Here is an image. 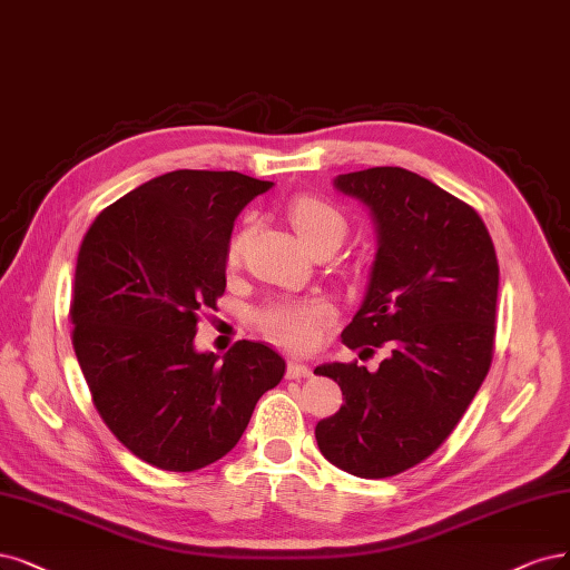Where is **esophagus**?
<instances>
[{
  "mask_svg": "<svg viewBox=\"0 0 570 570\" xmlns=\"http://www.w3.org/2000/svg\"><path fill=\"white\" fill-rule=\"evenodd\" d=\"M311 375V367L299 363V361H287V380H302V377H308Z\"/></svg>",
  "mask_w": 570,
  "mask_h": 570,
  "instance_id": "34e87169",
  "label": "esophagus"
}]
</instances>
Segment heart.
Returning a JSON list of instances; mask_svg holds the SVG:
<instances>
[{
  "mask_svg": "<svg viewBox=\"0 0 570 570\" xmlns=\"http://www.w3.org/2000/svg\"><path fill=\"white\" fill-rule=\"evenodd\" d=\"M289 222L299 233L304 245L311 249L325 240L337 243L346 230L344 214L318 195H294L287 205ZM245 233H235L226 247V262L238 264L243 254ZM335 321V308L325 299H297V302H278L262 311L259 323L266 335L287 348L308 351L316 346L325 332Z\"/></svg>",
  "mask_w": 570,
  "mask_h": 570,
  "instance_id": "heart-1",
  "label": "heart"
}]
</instances>
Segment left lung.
Masks as SVG:
<instances>
[{"label":"left lung","instance_id":"obj_1","mask_svg":"<svg viewBox=\"0 0 570 570\" xmlns=\"http://www.w3.org/2000/svg\"><path fill=\"white\" fill-rule=\"evenodd\" d=\"M335 186L370 207L380 233L342 342L389 356L377 372L356 361L316 367L344 396L316 441L344 472L386 479L436 453L474 401L493 363L500 266L479 212L415 171L372 167Z\"/></svg>","mask_w":570,"mask_h":570}]
</instances>
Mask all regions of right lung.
I'll return each mask as SVG.
<instances>
[{"instance_id":"1","label":"right lung","mask_w":570,"mask_h":570,"mask_svg":"<svg viewBox=\"0 0 570 570\" xmlns=\"http://www.w3.org/2000/svg\"><path fill=\"white\" fill-rule=\"evenodd\" d=\"M271 186L176 169L108 205L85 233L70 294L75 356L115 439L165 472L222 460L283 380L285 361L262 342H235L224 358L193 348L226 289L233 222Z\"/></svg>"}]
</instances>
